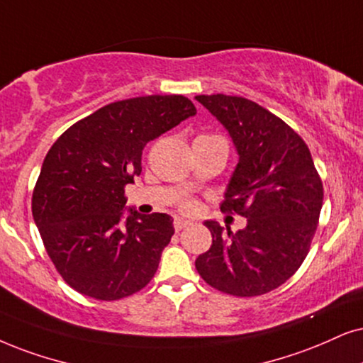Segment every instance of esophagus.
Listing matches in <instances>:
<instances>
[{"mask_svg":"<svg viewBox=\"0 0 363 363\" xmlns=\"http://www.w3.org/2000/svg\"><path fill=\"white\" fill-rule=\"evenodd\" d=\"M189 224H191V221H187V219H184V218H176V219H174V229H176L177 233L182 231V229L189 226Z\"/></svg>","mask_w":363,"mask_h":363,"instance_id":"34e87169","label":"esophagus"}]
</instances>
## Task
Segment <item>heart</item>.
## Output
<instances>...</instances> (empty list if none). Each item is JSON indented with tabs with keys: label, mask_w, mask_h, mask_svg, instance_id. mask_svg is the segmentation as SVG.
<instances>
[{
	"label": "heart",
	"mask_w": 363,
	"mask_h": 363,
	"mask_svg": "<svg viewBox=\"0 0 363 363\" xmlns=\"http://www.w3.org/2000/svg\"><path fill=\"white\" fill-rule=\"evenodd\" d=\"M194 208H196V204L192 203V201H187V203H184V209L186 211H192Z\"/></svg>",
	"instance_id": "1"
}]
</instances>
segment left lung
<instances>
[{"mask_svg": "<svg viewBox=\"0 0 363 363\" xmlns=\"http://www.w3.org/2000/svg\"><path fill=\"white\" fill-rule=\"evenodd\" d=\"M196 100L221 122L240 155L221 211L246 218L236 233L204 223L213 245L197 256L196 269L228 295H264L308 255L323 204L322 179L303 139L261 105L224 94Z\"/></svg>", "mask_w": 363, "mask_h": 363, "instance_id": "obj_1", "label": "left lung"}]
</instances>
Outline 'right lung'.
Masks as SVG:
<instances>
[{
  "mask_svg": "<svg viewBox=\"0 0 363 363\" xmlns=\"http://www.w3.org/2000/svg\"><path fill=\"white\" fill-rule=\"evenodd\" d=\"M196 107L182 95L113 102L67 128L48 150L31 211L45 250L73 290L113 301L142 290L174 235L172 218L127 209L142 150Z\"/></svg>",
  "mask_w": 363,
  "mask_h": 363,
  "instance_id": "add662e5",
  "label": "right lung"
}]
</instances>
